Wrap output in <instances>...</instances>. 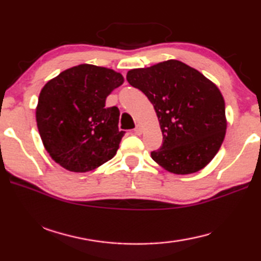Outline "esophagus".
<instances>
[{
    "mask_svg": "<svg viewBox=\"0 0 261 261\" xmlns=\"http://www.w3.org/2000/svg\"><path fill=\"white\" fill-rule=\"evenodd\" d=\"M135 132H136V135H141V134H143V126H141L140 124H137L136 127H135Z\"/></svg>",
    "mask_w": 261,
    "mask_h": 261,
    "instance_id": "esophagus-1",
    "label": "esophagus"
}]
</instances>
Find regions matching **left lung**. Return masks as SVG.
<instances>
[{
    "label": "left lung",
    "mask_w": 261,
    "mask_h": 261,
    "mask_svg": "<svg viewBox=\"0 0 261 261\" xmlns=\"http://www.w3.org/2000/svg\"><path fill=\"white\" fill-rule=\"evenodd\" d=\"M126 81L155 109L163 141L151 156L159 166L189 175L213 160L227 131L224 99L213 82L177 60L129 70Z\"/></svg>",
    "instance_id": "1"
}]
</instances>
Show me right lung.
I'll return each mask as SVG.
<instances>
[{"label":"right lung","instance_id":"add662e5","mask_svg":"<svg viewBox=\"0 0 261 261\" xmlns=\"http://www.w3.org/2000/svg\"><path fill=\"white\" fill-rule=\"evenodd\" d=\"M124 83L122 73L93 64H79L46 83L35 118L46 151L61 167L86 173L116 154L124 131L120 110L106 108V99Z\"/></svg>","mask_w":261,"mask_h":261}]
</instances>
